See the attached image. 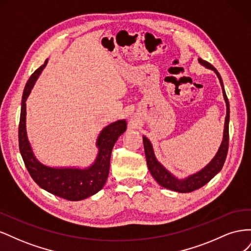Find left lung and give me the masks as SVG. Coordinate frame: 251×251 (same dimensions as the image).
<instances>
[{"instance_id":"left-lung-1","label":"left lung","mask_w":251,"mask_h":251,"mask_svg":"<svg viewBox=\"0 0 251 251\" xmlns=\"http://www.w3.org/2000/svg\"><path fill=\"white\" fill-rule=\"evenodd\" d=\"M199 63L203 65L204 67L211 69L215 71L217 76L221 83L224 100L226 102V117H225V124H224V133H223V140L221 146H220L216 156L212 158V160L202 169L200 172L196 173L194 175H191L185 179H178L172 175L164 166L159 162L154 154L153 147H151V141L143 136V146H144V153H146L147 163L150 173L154 179L158 182L161 186L172 189V191L178 192V193H191L196 191L203 185L207 183L214 178L216 175L222 170L223 164L225 162V159L227 156V151H228V141H229V102L228 98L226 96L223 81L221 78V75L219 74L216 68L210 65L206 60H203L202 58H199Z\"/></svg>"}]
</instances>
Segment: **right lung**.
<instances>
[{
	"label": "right lung",
	"instance_id": "add662e5",
	"mask_svg": "<svg viewBox=\"0 0 251 251\" xmlns=\"http://www.w3.org/2000/svg\"><path fill=\"white\" fill-rule=\"evenodd\" d=\"M48 63L36 69L28 79L22 97L21 117L19 125V147L23 160L35 183L48 193L69 201H79L95 195L103 187L109 176L110 160L114 144L126 130L125 119L105 126L96 141L98 154L92 165L87 169L50 168L35 158L26 132V100L34 83Z\"/></svg>",
	"mask_w": 251,
	"mask_h": 251
}]
</instances>
